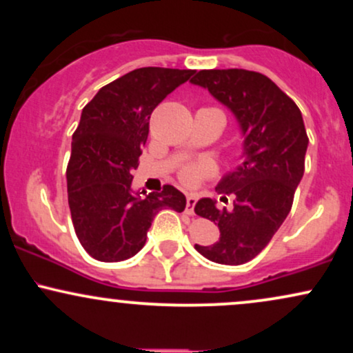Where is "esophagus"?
I'll use <instances>...</instances> for the list:
<instances>
[{
  "label": "esophagus",
  "instance_id": "esophagus-1",
  "mask_svg": "<svg viewBox=\"0 0 353 353\" xmlns=\"http://www.w3.org/2000/svg\"><path fill=\"white\" fill-rule=\"evenodd\" d=\"M196 202H197L196 194H189L188 199H185V212L190 214V216L194 214V205H196Z\"/></svg>",
  "mask_w": 353,
  "mask_h": 353
}]
</instances>
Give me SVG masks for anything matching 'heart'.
<instances>
[{"label": "heart", "instance_id": "heart-1", "mask_svg": "<svg viewBox=\"0 0 353 353\" xmlns=\"http://www.w3.org/2000/svg\"><path fill=\"white\" fill-rule=\"evenodd\" d=\"M212 164L209 163H196V164H188L181 169L179 177L185 185H197L202 182L205 177H209L212 174Z\"/></svg>", "mask_w": 353, "mask_h": 353}]
</instances>
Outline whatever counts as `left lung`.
Instances as JSON below:
<instances>
[{"label": "left lung", "mask_w": 353, "mask_h": 353, "mask_svg": "<svg viewBox=\"0 0 353 353\" xmlns=\"http://www.w3.org/2000/svg\"><path fill=\"white\" fill-rule=\"evenodd\" d=\"M190 83L230 109L244 137L242 164L217 185L224 202L234 196L232 208L217 209L209 197L194 208L217 225L221 237L212 245L194 247L216 264H245L269 244L292 208L309 145L302 112L261 72L202 70Z\"/></svg>", "instance_id": "obj_1"}]
</instances>
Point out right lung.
Instances as JSON below:
<instances>
[{"label":"right lung","instance_id":"obj_1","mask_svg":"<svg viewBox=\"0 0 353 353\" xmlns=\"http://www.w3.org/2000/svg\"><path fill=\"white\" fill-rule=\"evenodd\" d=\"M194 72L139 68L101 88L81 112L66 169L68 202L76 236L96 261L132 257L159 210H184L185 196L174 185L145 194L131 184L152 111Z\"/></svg>","mask_w":353,"mask_h":353}]
</instances>
